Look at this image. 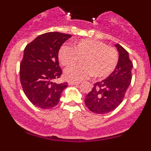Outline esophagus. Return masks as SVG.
<instances>
[{"label": "esophagus", "instance_id": "obj_1", "mask_svg": "<svg viewBox=\"0 0 151 151\" xmlns=\"http://www.w3.org/2000/svg\"><path fill=\"white\" fill-rule=\"evenodd\" d=\"M68 84H69V85H78V82H68Z\"/></svg>", "mask_w": 151, "mask_h": 151}]
</instances>
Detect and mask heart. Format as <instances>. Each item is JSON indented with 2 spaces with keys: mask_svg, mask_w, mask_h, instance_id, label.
Here are the masks:
<instances>
[{
  "mask_svg": "<svg viewBox=\"0 0 151 151\" xmlns=\"http://www.w3.org/2000/svg\"><path fill=\"white\" fill-rule=\"evenodd\" d=\"M73 47L63 45L58 52V59L63 66H71L83 57L82 66H73L66 69L65 78L73 82L95 76L104 78L115 70L119 62L118 51L101 41L84 38L73 41Z\"/></svg>",
  "mask_w": 151,
  "mask_h": 151,
  "instance_id": "obj_1",
  "label": "heart"
}]
</instances>
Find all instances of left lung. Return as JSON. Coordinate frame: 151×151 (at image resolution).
Segmentation results:
<instances>
[{
    "instance_id": "left-lung-1",
    "label": "left lung",
    "mask_w": 151,
    "mask_h": 151,
    "mask_svg": "<svg viewBox=\"0 0 151 151\" xmlns=\"http://www.w3.org/2000/svg\"><path fill=\"white\" fill-rule=\"evenodd\" d=\"M119 52V62L115 70L106 79L96 82L85 96V104L91 112L105 114L113 111L123 101L132 81V62L129 53L121 45H115Z\"/></svg>"
}]
</instances>
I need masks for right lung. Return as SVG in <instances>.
Returning <instances> with one entry per match:
<instances>
[{
    "mask_svg": "<svg viewBox=\"0 0 151 151\" xmlns=\"http://www.w3.org/2000/svg\"><path fill=\"white\" fill-rule=\"evenodd\" d=\"M71 35L53 32L38 36L26 45L20 63L19 77L28 99L41 109H50L59 103L67 82L57 84L62 69L59 66L58 52Z\"/></svg>",
    "mask_w": 151,
    "mask_h": 151,
    "instance_id": "obj_1",
    "label": "right lung"
}]
</instances>
